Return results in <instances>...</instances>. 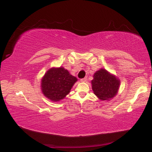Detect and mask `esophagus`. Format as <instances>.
I'll use <instances>...</instances> for the list:
<instances>
[{"mask_svg":"<svg viewBox=\"0 0 152 152\" xmlns=\"http://www.w3.org/2000/svg\"><path fill=\"white\" fill-rule=\"evenodd\" d=\"M80 81H81V82H86V81H87V78H81V79H80Z\"/></svg>","mask_w":152,"mask_h":152,"instance_id":"1","label":"esophagus"}]
</instances>
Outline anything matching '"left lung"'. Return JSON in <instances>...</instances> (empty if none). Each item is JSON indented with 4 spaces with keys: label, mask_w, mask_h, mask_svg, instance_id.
<instances>
[{
    "label": "left lung",
    "mask_w": 152,
    "mask_h": 152,
    "mask_svg": "<svg viewBox=\"0 0 152 152\" xmlns=\"http://www.w3.org/2000/svg\"><path fill=\"white\" fill-rule=\"evenodd\" d=\"M92 80V88L94 94L101 100H109L118 92L120 80L104 69L94 73Z\"/></svg>",
    "instance_id": "1"
}]
</instances>
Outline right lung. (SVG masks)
Here are the masks:
<instances>
[{
  "label": "right lung",
  "instance_id": "1",
  "mask_svg": "<svg viewBox=\"0 0 152 152\" xmlns=\"http://www.w3.org/2000/svg\"><path fill=\"white\" fill-rule=\"evenodd\" d=\"M41 81L42 91L44 96L53 102H59L70 92L77 78L60 66L48 70Z\"/></svg>",
  "mask_w": 152,
  "mask_h": 152
}]
</instances>
